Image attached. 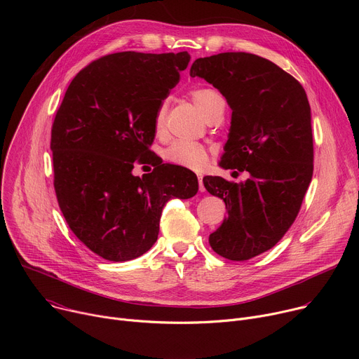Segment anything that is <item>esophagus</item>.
<instances>
[{"mask_svg":"<svg viewBox=\"0 0 359 359\" xmlns=\"http://www.w3.org/2000/svg\"><path fill=\"white\" fill-rule=\"evenodd\" d=\"M197 180H198V190L204 191V184H203V175L197 173Z\"/></svg>","mask_w":359,"mask_h":359,"instance_id":"34e87169","label":"esophagus"}]
</instances>
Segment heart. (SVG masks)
Instances as JSON below:
<instances>
[{
    "label": "heart",
    "mask_w": 359,
    "mask_h": 359,
    "mask_svg": "<svg viewBox=\"0 0 359 359\" xmlns=\"http://www.w3.org/2000/svg\"><path fill=\"white\" fill-rule=\"evenodd\" d=\"M190 96L203 116L208 121L217 115H223L226 108L224 96L213 88H196L190 90ZM168 104L162 102L155 114V132L162 135L165 130ZM165 159L176 166L200 170L208 162V150L203 144L187 140H177L165 150Z\"/></svg>",
    "instance_id": "heart-1"
}]
</instances>
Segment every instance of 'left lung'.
Here are the masks:
<instances>
[{
	"instance_id": "obj_1",
	"label": "left lung",
	"mask_w": 359,
	"mask_h": 359,
	"mask_svg": "<svg viewBox=\"0 0 359 359\" xmlns=\"http://www.w3.org/2000/svg\"><path fill=\"white\" fill-rule=\"evenodd\" d=\"M190 76L212 83L231 108L223 169L248 173L241 183L203 177L223 198L227 217L212 248L233 262L274 247L294 223L314 170L311 109L301 83L271 61L247 53L198 58Z\"/></svg>"
}]
</instances>
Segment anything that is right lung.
Returning <instances> with one entry per match:
<instances>
[{"label":"right lung","mask_w":359,"mask_h":359,"mask_svg":"<svg viewBox=\"0 0 359 359\" xmlns=\"http://www.w3.org/2000/svg\"><path fill=\"white\" fill-rule=\"evenodd\" d=\"M190 55L126 53L102 57L69 83L50 130L54 187L74 234L99 257L128 262L159 234L170 198H190L196 175L150 150L155 114ZM135 164H151L142 178Z\"/></svg>","instance_id":"1"}]
</instances>
